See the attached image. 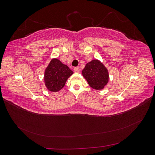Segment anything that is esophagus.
I'll list each match as a JSON object with an SVG mask.
<instances>
[{"mask_svg":"<svg viewBox=\"0 0 155 155\" xmlns=\"http://www.w3.org/2000/svg\"><path fill=\"white\" fill-rule=\"evenodd\" d=\"M74 70L75 72L78 73V72H79V67H75V68H74Z\"/></svg>","mask_w":155,"mask_h":155,"instance_id":"esophagus-1","label":"esophagus"}]
</instances>
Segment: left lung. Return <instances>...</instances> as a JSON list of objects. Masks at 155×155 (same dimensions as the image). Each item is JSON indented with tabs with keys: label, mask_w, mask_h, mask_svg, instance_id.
Here are the masks:
<instances>
[{
	"label": "left lung",
	"mask_w": 155,
	"mask_h": 155,
	"mask_svg": "<svg viewBox=\"0 0 155 155\" xmlns=\"http://www.w3.org/2000/svg\"><path fill=\"white\" fill-rule=\"evenodd\" d=\"M82 74L88 85L96 90L103 89L109 81L107 69L97 59H94L87 63L85 67L82 70Z\"/></svg>",
	"instance_id": "obj_1"
}]
</instances>
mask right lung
I'll return each instance as SVG.
<instances>
[{"instance_id":"obj_1","label":"right lung","mask_w":155,"mask_h":155,"mask_svg":"<svg viewBox=\"0 0 155 155\" xmlns=\"http://www.w3.org/2000/svg\"><path fill=\"white\" fill-rule=\"evenodd\" d=\"M73 73L68 66L59 59H51L45 72V85L48 91L58 92L63 88L68 78Z\"/></svg>"}]
</instances>
